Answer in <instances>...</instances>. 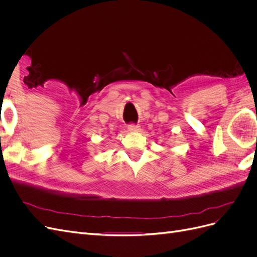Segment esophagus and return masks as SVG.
<instances>
[{
	"label": "esophagus",
	"instance_id": "1",
	"mask_svg": "<svg viewBox=\"0 0 257 257\" xmlns=\"http://www.w3.org/2000/svg\"><path fill=\"white\" fill-rule=\"evenodd\" d=\"M127 128L130 132H138L139 130H141L138 125H136V124H130Z\"/></svg>",
	"mask_w": 257,
	"mask_h": 257
}]
</instances>
